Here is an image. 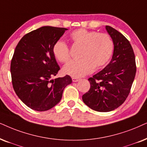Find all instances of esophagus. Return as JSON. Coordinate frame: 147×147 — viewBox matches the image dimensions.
Returning <instances> with one entry per match:
<instances>
[{
  "instance_id": "34e87169",
  "label": "esophagus",
  "mask_w": 147,
  "mask_h": 147,
  "mask_svg": "<svg viewBox=\"0 0 147 147\" xmlns=\"http://www.w3.org/2000/svg\"><path fill=\"white\" fill-rule=\"evenodd\" d=\"M71 79H72V81L74 82H78V81H79L80 80V78H76V77H72L71 78Z\"/></svg>"
}]
</instances>
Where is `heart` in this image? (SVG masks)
<instances>
[{
  "label": "heart",
  "mask_w": 147,
  "mask_h": 147,
  "mask_svg": "<svg viewBox=\"0 0 147 147\" xmlns=\"http://www.w3.org/2000/svg\"><path fill=\"white\" fill-rule=\"evenodd\" d=\"M70 38L76 45L82 46L80 59L72 60L63 68L65 74L81 77L104 66L111 58L113 51V42L109 35L86 29L74 30ZM53 53L59 61L65 63L70 59L69 49L63 40H57L53 48Z\"/></svg>",
  "instance_id": "b5f03b06"
}]
</instances>
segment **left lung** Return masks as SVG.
Wrapping results in <instances>:
<instances>
[{
	"label": "left lung",
	"instance_id": "left-lung-1",
	"mask_svg": "<svg viewBox=\"0 0 147 147\" xmlns=\"http://www.w3.org/2000/svg\"><path fill=\"white\" fill-rule=\"evenodd\" d=\"M105 28L113 42V57L103 69L89 78L90 90L82 96L88 107L99 112L113 111L124 102L136 71L135 55L129 42L111 26Z\"/></svg>",
	"mask_w": 147,
	"mask_h": 147
}]
</instances>
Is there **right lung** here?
<instances>
[{
    "label": "right lung",
    "mask_w": 147,
    "mask_h": 147,
    "mask_svg": "<svg viewBox=\"0 0 147 147\" xmlns=\"http://www.w3.org/2000/svg\"><path fill=\"white\" fill-rule=\"evenodd\" d=\"M67 29L44 26L26 34L17 45L11 63L13 87L28 107L45 111L59 103L69 76L53 80L60 69L53 53L55 43Z\"/></svg>",
    "instance_id": "right-lung-1"
}]
</instances>
